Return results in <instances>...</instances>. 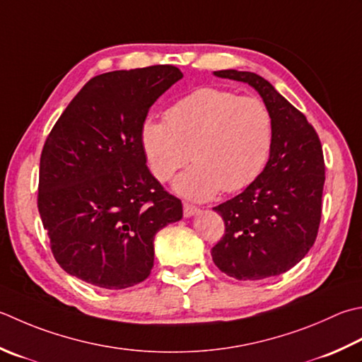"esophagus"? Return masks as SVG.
<instances>
[{"mask_svg": "<svg viewBox=\"0 0 362 362\" xmlns=\"http://www.w3.org/2000/svg\"><path fill=\"white\" fill-rule=\"evenodd\" d=\"M196 214H199V209L194 207V205H191V204H183V215H185V218H191Z\"/></svg>", "mask_w": 362, "mask_h": 362, "instance_id": "obj_1", "label": "esophagus"}]
</instances>
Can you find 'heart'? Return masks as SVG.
<instances>
[{"mask_svg": "<svg viewBox=\"0 0 362 362\" xmlns=\"http://www.w3.org/2000/svg\"><path fill=\"white\" fill-rule=\"evenodd\" d=\"M272 139L264 102L214 88L183 97L166 111V122L147 120L141 129V146L157 180H169L188 158L194 161L174 182L177 193L193 201L251 183L265 166Z\"/></svg>", "mask_w": 362, "mask_h": 362, "instance_id": "heart-1", "label": "heart"}]
</instances>
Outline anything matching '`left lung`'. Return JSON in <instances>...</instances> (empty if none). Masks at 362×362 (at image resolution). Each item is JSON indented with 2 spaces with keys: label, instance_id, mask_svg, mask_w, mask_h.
<instances>
[{
  "label": "left lung",
  "instance_id": "8db88e82",
  "mask_svg": "<svg viewBox=\"0 0 362 362\" xmlns=\"http://www.w3.org/2000/svg\"><path fill=\"white\" fill-rule=\"evenodd\" d=\"M214 75L257 90L270 111L273 139L264 171L214 209L226 233L211 259L238 281L272 278L298 264L315 242L325 183L322 144L304 115L265 78L232 69Z\"/></svg>",
  "mask_w": 362,
  "mask_h": 362
}]
</instances>
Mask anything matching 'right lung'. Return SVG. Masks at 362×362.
I'll return each mask as SVG.
<instances>
[{"mask_svg": "<svg viewBox=\"0 0 362 362\" xmlns=\"http://www.w3.org/2000/svg\"><path fill=\"white\" fill-rule=\"evenodd\" d=\"M174 66L97 75L54 124L39 171V214L62 270L95 287L143 282L153 238L182 219V202L148 171L141 129L148 108L182 80Z\"/></svg>", "mask_w": 362, "mask_h": 362, "instance_id": "right-lung-1", "label": "right lung"}]
</instances>
